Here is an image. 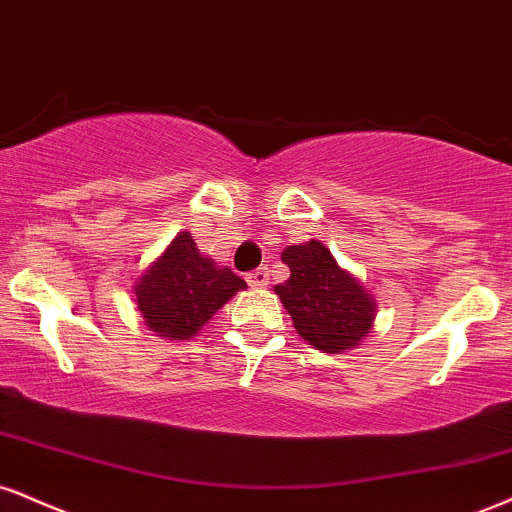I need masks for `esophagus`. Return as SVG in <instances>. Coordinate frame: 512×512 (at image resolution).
<instances>
[{"mask_svg":"<svg viewBox=\"0 0 512 512\" xmlns=\"http://www.w3.org/2000/svg\"><path fill=\"white\" fill-rule=\"evenodd\" d=\"M248 283L252 288H267L269 286V272L267 267L262 269H255V272L248 274Z\"/></svg>","mask_w":512,"mask_h":512,"instance_id":"34e87169","label":"esophagus"}]
</instances>
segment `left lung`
<instances>
[{
    "instance_id": "1",
    "label": "left lung",
    "mask_w": 512,
    "mask_h": 512,
    "mask_svg": "<svg viewBox=\"0 0 512 512\" xmlns=\"http://www.w3.org/2000/svg\"><path fill=\"white\" fill-rule=\"evenodd\" d=\"M281 260L291 276L283 286H274V293L300 338L329 355L362 346L377 317V300L362 281L336 262L322 240L288 245Z\"/></svg>"
}]
</instances>
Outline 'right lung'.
<instances>
[{
  "instance_id": "add662e5",
  "label": "right lung",
  "mask_w": 512,
  "mask_h": 512,
  "mask_svg": "<svg viewBox=\"0 0 512 512\" xmlns=\"http://www.w3.org/2000/svg\"><path fill=\"white\" fill-rule=\"evenodd\" d=\"M243 288L248 283L240 276L197 250L190 231H178L135 279L133 303L159 338L186 341Z\"/></svg>"
}]
</instances>
